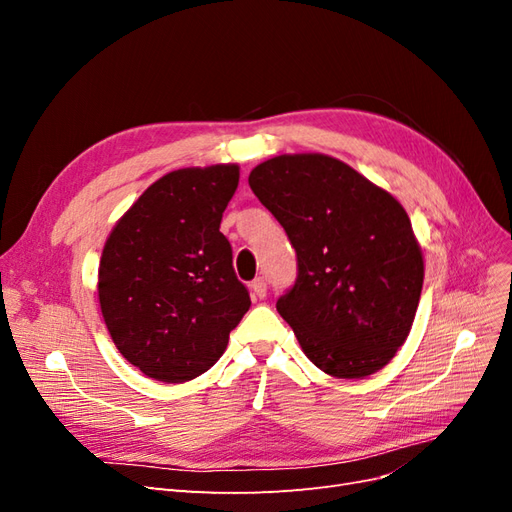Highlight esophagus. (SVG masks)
<instances>
[{"mask_svg": "<svg viewBox=\"0 0 512 512\" xmlns=\"http://www.w3.org/2000/svg\"><path fill=\"white\" fill-rule=\"evenodd\" d=\"M252 294L254 299H265L267 297V280L265 277H256L252 282Z\"/></svg>", "mask_w": 512, "mask_h": 512, "instance_id": "obj_1", "label": "esophagus"}]
</instances>
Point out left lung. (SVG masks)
Here are the masks:
<instances>
[{"label":"left lung","instance_id":"left-lung-1","mask_svg":"<svg viewBox=\"0 0 512 512\" xmlns=\"http://www.w3.org/2000/svg\"><path fill=\"white\" fill-rule=\"evenodd\" d=\"M297 250V284L277 301L305 356L356 380L389 365L421 299L425 262L399 200L324 153H284L250 173Z\"/></svg>","mask_w":512,"mask_h":512}]
</instances>
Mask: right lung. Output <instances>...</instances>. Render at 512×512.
<instances>
[{
  "label": "right lung",
  "instance_id": "1",
  "mask_svg": "<svg viewBox=\"0 0 512 512\" xmlns=\"http://www.w3.org/2000/svg\"><path fill=\"white\" fill-rule=\"evenodd\" d=\"M237 185V164L166 173L104 243L102 318L123 359L147 378L179 384L205 374L252 305L220 232Z\"/></svg>",
  "mask_w": 512,
  "mask_h": 512
}]
</instances>
